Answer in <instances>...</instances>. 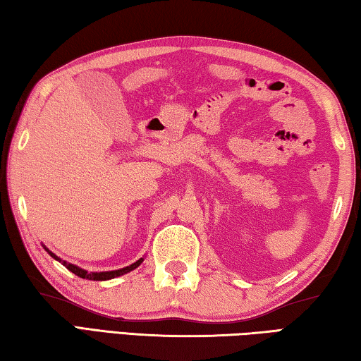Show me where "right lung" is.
Masks as SVG:
<instances>
[{
	"label": "right lung",
	"instance_id": "obj_1",
	"mask_svg": "<svg viewBox=\"0 0 361 361\" xmlns=\"http://www.w3.org/2000/svg\"><path fill=\"white\" fill-rule=\"evenodd\" d=\"M44 249H46V247H44ZM46 250L49 252V255H50V257L55 258V260L61 262L63 267H66L69 271H71V273H74L75 276L82 277V279H88V281H107V279H114V277L123 276V274H126V273H130V271L136 269V268L139 267V264H141V263L144 262V258H139V260H137L136 263H133V264H130V267L122 268V269H116V271H103V273H88V271L82 269V268H79V267H75V264H73V263L63 262L60 257H56L55 254H52V252H50L49 249H46Z\"/></svg>",
	"mask_w": 361,
	"mask_h": 361
}]
</instances>
